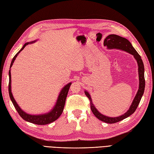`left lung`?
Here are the masks:
<instances>
[{
    "instance_id": "left-lung-1",
    "label": "left lung",
    "mask_w": 154,
    "mask_h": 154,
    "mask_svg": "<svg viewBox=\"0 0 154 154\" xmlns=\"http://www.w3.org/2000/svg\"><path fill=\"white\" fill-rule=\"evenodd\" d=\"M104 45H107L108 48L112 49H119L124 50L126 52H128L130 54L133 55L134 57L136 59L137 62L138 66H139V90L136 94V96L134 98L133 103L130 107L129 109L126 112L124 115L120 116L118 117L115 118H111V117H107L101 115L100 112L97 111V110L94 107V104L92 103V101L90 97V94L85 91V95L87 96V97L90 100V108H91L93 114L98 119L100 120L102 122H104L105 123L108 124H114L116 123V122H120L122 120L125 119V118H128L130 115L136 111V109L139 105L141 97L143 95V93L144 91V87H145V79H144V67L143 64V60L141 59L140 55L137 52V51L134 49V47L132 46L127 39H125L123 37H121L115 34H111L106 37L104 40Z\"/></svg>"
}]
</instances>
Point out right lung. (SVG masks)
<instances>
[{"instance_id": "obj_1", "label": "right lung", "mask_w": 154, "mask_h": 154, "mask_svg": "<svg viewBox=\"0 0 154 154\" xmlns=\"http://www.w3.org/2000/svg\"><path fill=\"white\" fill-rule=\"evenodd\" d=\"M29 44V43H26L25 44L23 45V47L21 48V49L19 51V52L15 55L14 57L13 58L12 60H11V64H10V68L13 65V63L14 60L16 58L18 54L21 52V51L25 48L26 45ZM72 83L69 82V84L66 85L64 88H62L61 92L59 94V96L58 97V100L57 101V103L55 105L54 107L51 112L44 114V115H29V114H26L24 111H23L21 109V108L19 107V105L17 104L16 101H15L14 98L12 96V94L11 92V73L10 70L9 71V85H8V91H9V95L12 101V103L14 105V107L16 109V111L19 113V115L23 118V120H25L27 122H29L30 123H32L34 124L37 125H45L51 123V122H53L58 118L60 117L61 114L63 112V110H64V107L65 105V102L66 100L67 95H68V93L69 91V87Z\"/></svg>"}]
</instances>
